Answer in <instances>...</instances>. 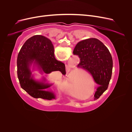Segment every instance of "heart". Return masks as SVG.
I'll use <instances>...</instances> for the list:
<instances>
[{"mask_svg": "<svg viewBox=\"0 0 132 132\" xmlns=\"http://www.w3.org/2000/svg\"><path fill=\"white\" fill-rule=\"evenodd\" d=\"M75 77L73 73L71 74L68 79L64 82V87L67 91H68L70 94H73L75 91L76 87V81L75 80Z\"/></svg>", "mask_w": 132, "mask_h": 132, "instance_id": "heart-1", "label": "heart"}]
</instances>
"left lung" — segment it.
Segmentation results:
<instances>
[{
    "label": "left lung",
    "instance_id": "obj_1",
    "mask_svg": "<svg viewBox=\"0 0 132 132\" xmlns=\"http://www.w3.org/2000/svg\"><path fill=\"white\" fill-rule=\"evenodd\" d=\"M73 53L80 58L78 67L90 72L98 84L94 96L99 97L107 89L112 73L113 61L109 50L98 39L91 38L78 42Z\"/></svg>",
    "mask_w": 132,
    "mask_h": 132
}]
</instances>
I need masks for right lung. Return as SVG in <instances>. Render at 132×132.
<instances>
[{"mask_svg":"<svg viewBox=\"0 0 132 132\" xmlns=\"http://www.w3.org/2000/svg\"><path fill=\"white\" fill-rule=\"evenodd\" d=\"M54 46L50 39L42 35L29 38L20 51L17 59L18 77L20 86L32 97L48 100L55 99L52 91L47 90L53 85L45 77L36 79L32 72L38 70L41 74L54 71L66 74L63 63L54 57Z\"/></svg>","mask_w":132,"mask_h":132,"instance_id":"obj_1","label":"right lung"}]
</instances>
